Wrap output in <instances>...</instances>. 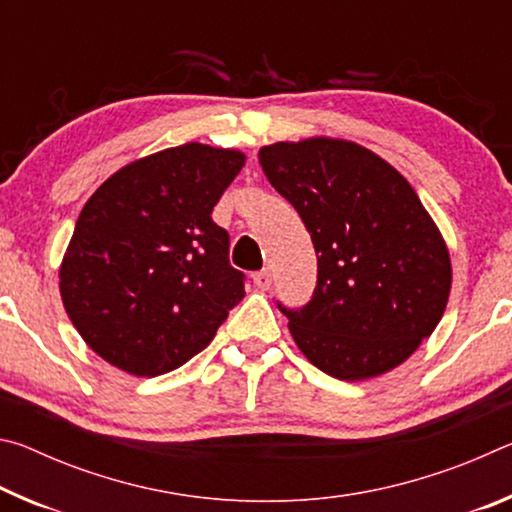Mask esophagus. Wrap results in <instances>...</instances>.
I'll return each mask as SVG.
<instances>
[{
	"label": "esophagus",
	"mask_w": 512,
	"mask_h": 512,
	"mask_svg": "<svg viewBox=\"0 0 512 512\" xmlns=\"http://www.w3.org/2000/svg\"><path fill=\"white\" fill-rule=\"evenodd\" d=\"M253 282H255V287H257V289H262V291L271 289V284H273L271 271H257V273L253 275Z\"/></svg>",
	"instance_id": "esophagus-1"
}]
</instances>
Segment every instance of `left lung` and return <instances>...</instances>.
I'll return each mask as SVG.
<instances>
[{"instance_id": "obj_1", "label": "left lung", "mask_w": 512, "mask_h": 512, "mask_svg": "<svg viewBox=\"0 0 512 512\" xmlns=\"http://www.w3.org/2000/svg\"><path fill=\"white\" fill-rule=\"evenodd\" d=\"M259 164L316 248L314 296L300 309L277 302L302 354L343 381L400 366L436 329L452 289L447 246L418 194L345 140L277 142Z\"/></svg>"}]
</instances>
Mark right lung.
I'll return each mask as SVG.
<instances>
[{
	"label": "right lung",
	"instance_id": "add662e5",
	"mask_svg": "<svg viewBox=\"0 0 512 512\" xmlns=\"http://www.w3.org/2000/svg\"><path fill=\"white\" fill-rule=\"evenodd\" d=\"M246 162L189 142L126 164L79 214L60 296L83 341L119 370L158 377L205 350L246 296L212 210Z\"/></svg>",
	"mask_w": 512,
	"mask_h": 512
}]
</instances>
